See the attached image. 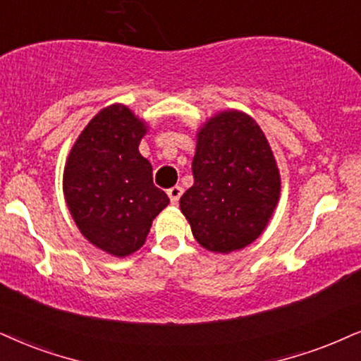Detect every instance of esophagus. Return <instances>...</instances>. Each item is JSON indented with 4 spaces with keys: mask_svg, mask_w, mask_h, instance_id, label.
Here are the masks:
<instances>
[{
    "mask_svg": "<svg viewBox=\"0 0 361 361\" xmlns=\"http://www.w3.org/2000/svg\"><path fill=\"white\" fill-rule=\"evenodd\" d=\"M166 193H168V196H170V202L173 204H176L178 200H180V196L183 195V188H181V186H173V188L168 190Z\"/></svg>",
    "mask_w": 361,
    "mask_h": 361,
    "instance_id": "obj_1",
    "label": "esophagus"
}]
</instances>
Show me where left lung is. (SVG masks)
Instances as JSON below:
<instances>
[{"label":"left lung","mask_w":361,"mask_h":361,"mask_svg":"<svg viewBox=\"0 0 361 361\" xmlns=\"http://www.w3.org/2000/svg\"><path fill=\"white\" fill-rule=\"evenodd\" d=\"M195 183L180 209L203 248L230 253L253 243L280 198V171L262 128L241 111H221L196 135Z\"/></svg>","instance_id":"8db88e82"}]
</instances>
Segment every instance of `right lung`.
Here are the masks:
<instances>
[{
    "label": "right lung",
    "mask_w": 361,
    "mask_h": 361,
    "mask_svg": "<svg viewBox=\"0 0 361 361\" xmlns=\"http://www.w3.org/2000/svg\"><path fill=\"white\" fill-rule=\"evenodd\" d=\"M147 125L125 104L103 108L73 145L63 191L81 235L113 257L143 246L152 221L170 198L153 185V168L140 154Z\"/></svg>",
    "instance_id": "obj_1"
}]
</instances>
